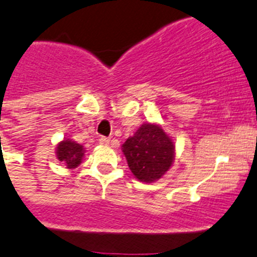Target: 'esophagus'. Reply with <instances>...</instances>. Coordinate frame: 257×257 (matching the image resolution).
I'll list each match as a JSON object with an SVG mask.
<instances>
[{"mask_svg": "<svg viewBox=\"0 0 257 257\" xmlns=\"http://www.w3.org/2000/svg\"><path fill=\"white\" fill-rule=\"evenodd\" d=\"M99 143L102 146H107L110 143V138H106V137H101L99 140Z\"/></svg>", "mask_w": 257, "mask_h": 257, "instance_id": "34e87169", "label": "esophagus"}]
</instances>
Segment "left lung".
<instances>
[{
    "label": "left lung",
    "mask_w": 257,
    "mask_h": 257,
    "mask_svg": "<svg viewBox=\"0 0 257 257\" xmlns=\"http://www.w3.org/2000/svg\"><path fill=\"white\" fill-rule=\"evenodd\" d=\"M128 166L136 179L155 183L172 166L175 143L161 125L146 123L121 146Z\"/></svg>",
    "instance_id": "8db88e82"
}]
</instances>
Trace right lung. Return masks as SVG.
I'll list each match as a JSON object with an SVG mask.
<instances>
[{
  "instance_id": "add662e5",
  "label": "right lung",
  "mask_w": 257,
  "mask_h": 257,
  "mask_svg": "<svg viewBox=\"0 0 257 257\" xmlns=\"http://www.w3.org/2000/svg\"><path fill=\"white\" fill-rule=\"evenodd\" d=\"M85 148L83 146L78 145L74 141L66 140L61 141L57 145L56 148V155L57 160L61 164H63L67 169H76L82 164V160L85 157Z\"/></svg>"
}]
</instances>
